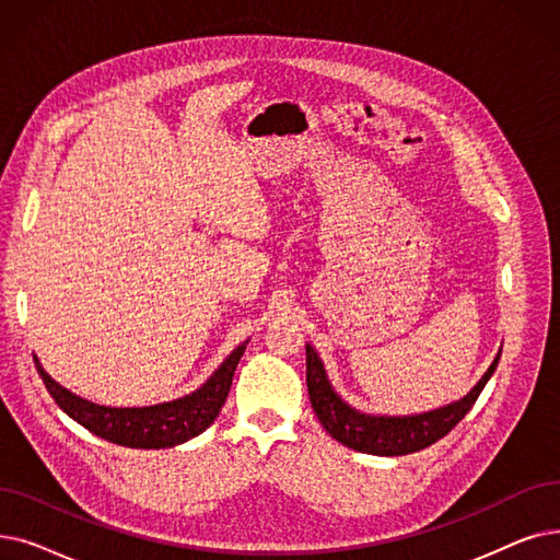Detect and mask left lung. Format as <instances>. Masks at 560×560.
<instances>
[{"instance_id": "1", "label": "left lung", "mask_w": 560, "mask_h": 560, "mask_svg": "<svg viewBox=\"0 0 560 560\" xmlns=\"http://www.w3.org/2000/svg\"><path fill=\"white\" fill-rule=\"evenodd\" d=\"M501 352L492 361V366L480 377V382L471 388V392L442 409L428 411V415L417 417H369L361 411L352 409L340 400L331 384L327 382L325 369L311 346H306V386L308 398L315 417L323 423V428L348 448L371 453V455H407L417 453L434 442H440L446 436L462 419L469 415V409L478 400L480 392L497 371Z\"/></svg>"}]
</instances>
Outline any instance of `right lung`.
Returning <instances> with one entry per match:
<instances>
[{
	"label": "right lung",
	"mask_w": 560,
	"mask_h": 560,
	"mask_svg": "<svg viewBox=\"0 0 560 560\" xmlns=\"http://www.w3.org/2000/svg\"><path fill=\"white\" fill-rule=\"evenodd\" d=\"M242 352H245V346H237L199 392H194L191 396H185L180 400L153 407H105L89 402L75 394H70L68 388H63L59 382L47 375L36 357L34 361L36 371L43 377L45 388L50 392L55 402L89 432L118 446L168 448L201 434L220 417Z\"/></svg>",
	"instance_id": "1"
}]
</instances>
